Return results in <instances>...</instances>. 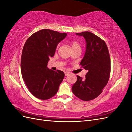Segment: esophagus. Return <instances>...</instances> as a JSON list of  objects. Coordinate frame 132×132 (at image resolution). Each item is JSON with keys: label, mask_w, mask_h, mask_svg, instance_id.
Segmentation results:
<instances>
[{"label": "esophagus", "mask_w": 132, "mask_h": 132, "mask_svg": "<svg viewBox=\"0 0 132 132\" xmlns=\"http://www.w3.org/2000/svg\"><path fill=\"white\" fill-rule=\"evenodd\" d=\"M70 74V73L69 72H65V76H68V75Z\"/></svg>", "instance_id": "34e87169"}]
</instances>
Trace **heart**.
Listing matches in <instances>:
<instances>
[{"instance_id":"b5f03b06","label":"heart","mask_w":132,"mask_h":132,"mask_svg":"<svg viewBox=\"0 0 132 132\" xmlns=\"http://www.w3.org/2000/svg\"><path fill=\"white\" fill-rule=\"evenodd\" d=\"M71 46H72V48H73L76 47L77 46H80V45H79L76 41H73V42L71 43Z\"/></svg>"}]
</instances>
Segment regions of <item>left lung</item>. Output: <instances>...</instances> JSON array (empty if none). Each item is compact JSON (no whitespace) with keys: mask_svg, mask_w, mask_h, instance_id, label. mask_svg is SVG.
I'll return each mask as SVG.
<instances>
[{"mask_svg":"<svg viewBox=\"0 0 132 132\" xmlns=\"http://www.w3.org/2000/svg\"><path fill=\"white\" fill-rule=\"evenodd\" d=\"M86 41V51L80 65L87 70L86 78L78 75L72 86L73 93L83 101L96 98L107 84L111 72V60L106 43L89 31L76 33Z\"/></svg>","mask_w":132,"mask_h":132,"instance_id":"8db88e82","label":"left lung"}]
</instances>
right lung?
I'll list each match as a JSON object with an SVG mask.
<instances>
[{
  "mask_svg": "<svg viewBox=\"0 0 132 132\" xmlns=\"http://www.w3.org/2000/svg\"><path fill=\"white\" fill-rule=\"evenodd\" d=\"M66 36V33L43 29L33 34L25 43L21 58L22 77L29 91L37 98L54 97L65 77L62 71H52L47 65L58 44Z\"/></svg>",
  "mask_w": 132,
  "mask_h": 132,
  "instance_id": "1",
  "label": "right lung"
}]
</instances>
